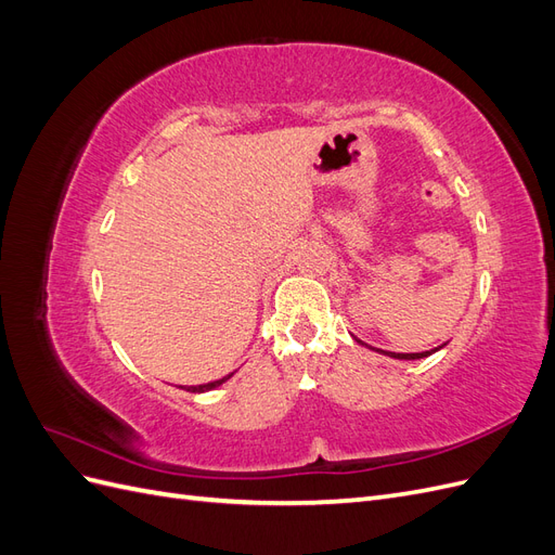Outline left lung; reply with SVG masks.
<instances>
[{"label":"left lung","mask_w":555,"mask_h":555,"mask_svg":"<svg viewBox=\"0 0 555 555\" xmlns=\"http://www.w3.org/2000/svg\"><path fill=\"white\" fill-rule=\"evenodd\" d=\"M351 338H354L359 345H363V347H367V349H373V351H377V354H384V357H391V359H400V361H414V359H426V357H430V354H435V351H440L444 345H440V347H433V349H426V351H416V354H398V351H386V349H377V347H371V345H365L363 340H359L357 335H351Z\"/></svg>","instance_id":"1"}]
</instances>
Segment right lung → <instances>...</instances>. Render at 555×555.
I'll list each match as a JSON object with an SVG mask.
<instances>
[{
	"mask_svg": "<svg viewBox=\"0 0 555 555\" xmlns=\"http://www.w3.org/2000/svg\"><path fill=\"white\" fill-rule=\"evenodd\" d=\"M233 377V373L231 375H227V377H222V379H215V382H208V384H196V386H184V391H192V393H204V391H212V389H217V386L220 384H224L227 379H231ZM182 389V386H180Z\"/></svg>",
	"mask_w": 555,
	"mask_h": 555,
	"instance_id": "right-lung-1",
	"label": "right lung"
}]
</instances>
